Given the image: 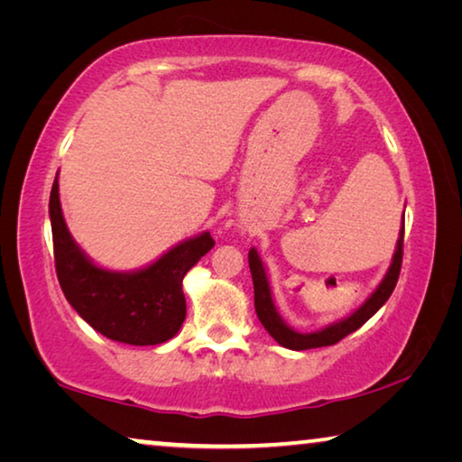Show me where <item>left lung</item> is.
<instances>
[{
	"instance_id": "1",
	"label": "left lung",
	"mask_w": 462,
	"mask_h": 462,
	"mask_svg": "<svg viewBox=\"0 0 462 462\" xmlns=\"http://www.w3.org/2000/svg\"><path fill=\"white\" fill-rule=\"evenodd\" d=\"M402 259H403V222H402L400 238H397V245H395L393 259H391L385 277L381 279L377 289H374V291L366 297L363 306L356 308L350 316L338 319V322L322 328V330L301 334V332L293 330L291 326H287L285 319L281 318V314L275 308V301H273V295H271L267 269H264V264L261 261L259 253H256V248H250L248 250V264H250V275H253V285H254L256 316H259L261 324L264 326V330H267L273 338L281 344V346H285L289 350L332 346V344L340 342L344 336H348L350 332L358 330V328H361L366 319H371L383 308V303H385L389 300V295L393 293L397 279H400Z\"/></svg>"
}]
</instances>
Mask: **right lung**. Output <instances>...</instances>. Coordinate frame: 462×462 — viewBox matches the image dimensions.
Masks as SVG:
<instances>
[{
  "label": "right lung",
  "instance_id": "obj_1",
  "mask_svg": "<svg viewBox=\"0 0 462 462\" xmlns=\"http://www.w3.org/2000/svg\"><path fill=\"white\" fill-rule=\"evenodd\" d=\"M49 214L57 277L77 314L106 338L132 346H152L173 338L187 314L183 277L214 248L209 232L179 242L143 269L124 273L97 267L73 240L60 209L59 173L51 189Z\"/></svg>",
  "mask_w": 462,
  "mask_h": 462
}]
</instances>
